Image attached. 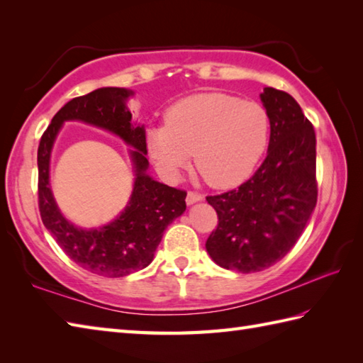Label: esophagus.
<instances>
[{
	"label": "esophagus",
	"mask_w": 363,
	"mask_h": 363,
	"mask_svg": "<svg viewBox=\"0 0 363 363\" xmlns=\"http://www.w3.org/2000/svg\"><path fill=\"white\" fill-rule=\"evenodd\" d=\"M203 199V195L201 194H198V191H189L187 194V198H186V201H187V204L190 206V204H195V203H198V201H201Z\"/></svg>",
	"instance_id": "1"
}]
</instances>
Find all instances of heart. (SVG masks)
<instances>
[{
	"label": "heart",
	"instance_id": "obj_1",
	"mask_svg": "<svg viewBox=\"0 0 363 363\" xmlns=\"http://www.w3.org/2000/svg\"><path fill=\"white\" fill-rule=\"evenodd\" d=\"M269 138L264 106L225 94H201L181 99L168 109L165 125L148 130L150 156L162 173L177 177L194 152L195 168L212 187L243 182Z\"/></svg>",
	"mask_w": 363,
	"mask_h": 363
}]
</instances>
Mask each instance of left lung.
<instances>
[{
	"instance_id": "8db88e82",
	"label": "left lung",
	"mask_w": 363,
	"mask_h": 363,
	"mask_svg": "<svg viewBox=\"0 0 363 363\" xmlns=\"http://www.w3.org/2000/svg\"><path fill=\"white\" fill-rule=\"evenodd\" d=\"M269 117L268 152L257 172L240 187L207 196L218 226L206 242L215 264L256 273L279 262L317 206V138L287 91L265 87L260 94Z\"/></svg>"
}]
</instances>
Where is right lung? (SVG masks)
<instances>
[{
    "mask_svg": "<svg viewBox=\"0 0 363 363\" xmlns=\"http://www.w3.org/2000/svg\"><path fill=\"white\" fill-rule=\"evenodd\" d=\"M133 90L103 87L73 98L54 115L40 138L37 151L38 211L45 228L60 248L87 272L106 277H121L148 267L174 218L186 211V190L168 187L146 174V137L143 126L130 123L126 101ZM79 119L111 130L135 148L131 158L136 181L133 195L121 217L96 230H81L67 222L49 189V159L53 140L65 121Z\"/></svg>",
    "mask_w": 363,
    "mask_h": 363,
    "instance_id": "right-lung-1",
    "label": "right lung"
}]
</instances>
